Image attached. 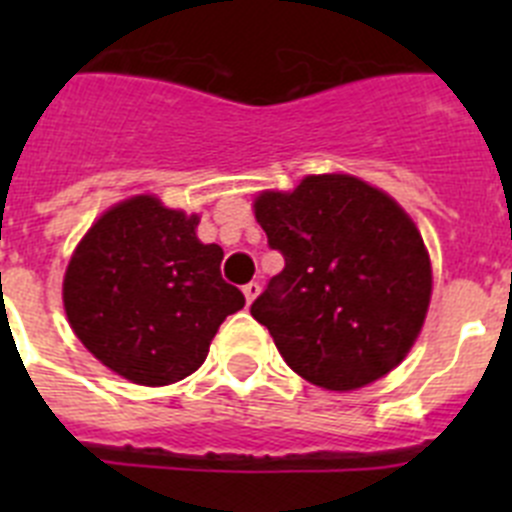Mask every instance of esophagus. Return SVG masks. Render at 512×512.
<instances>
[{
  "mask_svg": "<svg viewBox=\"0 0 512 512\" xmlns=\"http://www.w3.org/2000/svg\"><path fill=\"white\" fill-rule=\"evenodd\" d=\"M243 295H246V302L251 305V302L256 300V295H259V282H248L246 287H243Z\"/></svg>",
  "mask_w": 512,
  "mask_h": 512,
  "instance_id": "1",
  "label": "esophagus"
}]
</instances>
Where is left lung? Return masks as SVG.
<instances>
[{
  "instance_id": "8db88e82",
  "label": "left lung",
  "mask_w": 512,
  "mask_h": 512,
  "mask_svg": "<svg viewBox=\"0 0 512 512\" xmlns=\"http://www.w3.org/2000/svg\"><path fill=\"white\" fill-rule=\"evenodd\" d=\"M256 220L284 256L251 305L307 382L348 392L392 372L423 328L431 259L390 194L348 174L305 176L256 197Z\"/></svg>"
}]
</instances>
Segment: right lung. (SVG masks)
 Listing matches in <instances>:
<instances>
[{"label":"right lung","instance_id":"add662e5","mask_svg":"<svg viewBox=\"0 0 512 512\" xmlns=\"http://www.w3.org/2000/svg\"><path fill=\"white\" fill-rule=\"evenodd\" d=\"M197 223L138 194L104 212L71 256L66 318L130 382L164 387L197 372L220 323L246 305L220 274L223 248L200 243Z\"/></svg>","mask_w":512,"mask_h":512}]
</instances>
